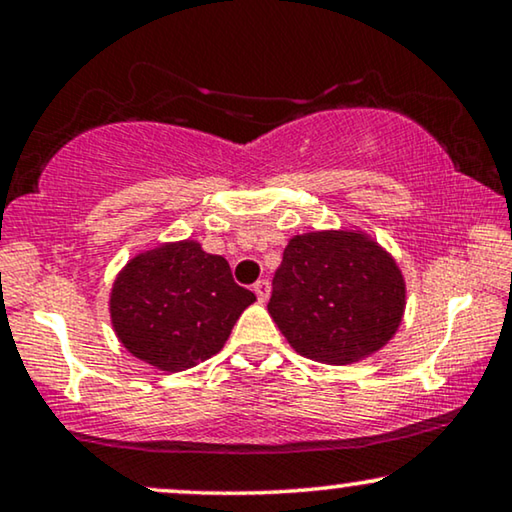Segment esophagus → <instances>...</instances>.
Returning <instances> with one entry per match:
<instances>
[{"label":"esophagus","mask_w":512,"mask_h":512,"mask_svg":"<svg viewBox=\"0 0 512 512\" xmlns=\"http://www.w3.org/2000/svg\"><path fill=\"white\" fill-rule=\"evenodd\" d=\"M254 293L258 296V300H261V303H265V300H268V296H270V282H268V279H258V282L254 284Z\"/></svg>","instance_id":"obj_1"}]
</instances>
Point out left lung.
I'll return each mask as SVG.
<instances>
[{
  "mask_svg": "<svg viewBox=\"0 0 512 512\" xmlns=\"http://www.w3.org/2000/svg\"><path fill=\"white\" fill-rule=\"evenodd\" d=\"M268 312L300 356L347 366L396 335L405 277L396 258L363 230H312L286 244Z\"/></svg>",
  "mask_w": 512,
  "mask_h": 512,
  "instance_id": "1",
  "label": "left lung"
}]
</instances>
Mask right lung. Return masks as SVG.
I'll return each mask as SVG.
<instances>
[{
  "label": "right lung",
  "instance_id": "add662e5",
  "mask_svg": "<svg viewBox=\"0 0 512 512\" xmlns=\"http://www.w3.org/2000/svg\"><path fill=\"white\" fill-rule=\"evenodd\" d=\"M254 300L235 284L226 258L207 254L198 240H179L123 265L109 293V317L135 359L179 373L221 352Z\"/></svg>",
  "mask_w": 512,
  "mask_h": 512
}]
</instances>
